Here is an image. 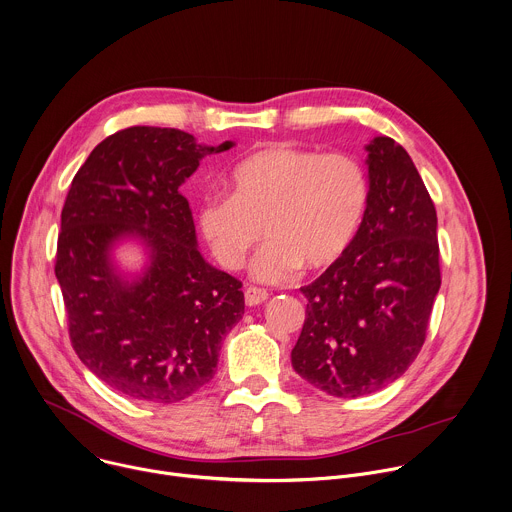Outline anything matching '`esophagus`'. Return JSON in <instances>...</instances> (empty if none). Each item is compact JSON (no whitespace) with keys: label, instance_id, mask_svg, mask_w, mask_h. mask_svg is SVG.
Here are the masks:
<instances>
[{"label":"esophagus","instance_id":"1","mask_svg":"<svg viewBox=\"0 0 512 512\" xmlns=\"http://www.w3.org/2000/svg\"><path fill=\"white\" fill-rule=\"evenodd\" d=\"M267 297H269V293L265 289H259V287H247L245 289V303L249 307L261 305L263 301H267Z\"/></svg>","mask_w":512,"mask_h":512}]
</instances>
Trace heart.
<instances>
[{"label": "heart", "instance_id": "1", "mask_svg": "<svg viewBox=\"0 0 512 512\" xmlns=\"http://www.w3.org/2000/svg\"><path fill=\"white\" fill-rule=\"evenodd\" d=\"M231 195L207 197L199 227L225 269H239L263 235L253 275L265 283L299 265L321 269L352 243L368 201L364 168L348 154H317L269 144L243 158L227 179Z\"/></svg>", "mask_w": 512, "mask_h": 512}]
</instances>
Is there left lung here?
Returning <instances> with one entry per match:
<instances>
[{
    "label": "left lung",
    "mask_w": 512,
    "mask_h": 512,
    "mask_svg": "<svg viewBox=\"0 0 512 512\" xmlns=\"http://www.w3.org/2000/svg\"><path fill=\"white\" fill-rule=\"evenodd\" d=\"M368 150V201L348 249L301 287L305 321L293 370L335 398L398 380L426 339L440 289L438 219L410 154L390 136Z\"/></svg>",
    "instance_id": "8db88e82"
}]
</instances>
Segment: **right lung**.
Instances as JSON below:
<instances>
[{"instance_id": "obj_1", "label": "right lung", "mask_w": 512, "mask_h": 512, "mask_svg": "<svg viewBox=\"0 0 512 512\" xmlns=\"http://www.w3.org/2000/svg\"><path fill=\"white\" fill-rule=\"evenodd\" d=\"M177 128L130 126L104 138L76 173L62 209L56 277L72 346L114 392L175 404L215 376L225 335L245 313L241 281L205 261L181 185L207 154ZM147 255L122 272L113 249Z\"/></svg>"}]
</instances>
